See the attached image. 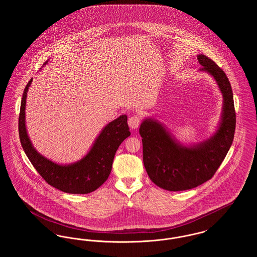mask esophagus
Masks as SVG:
<instances>
[{"instance_id":"esophagus-1","label":"esophagus","mask_w":257,"mask_h":257,"mask_svg":"<svg viewBox=\"0 0 257 257\" xmlns=\"http://www.w3.org/2000/svg\"><path fill=\"white\" fill-rule=\"evenodd\" d=\"M142 120H143V119H142V116H141V115L134 114V115H132V116L129 117L128 124H129V126H130L131 129H137V128L141 125Z\"/></svg>"}]
</instances>
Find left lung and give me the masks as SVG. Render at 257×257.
<instances>
[{
	"instance_id": "obj_1",
	"label": "left lung",
	"mask_w": 257,
	"mask_h": 257,
	"mask_svg": "<svg viewBox=\"0 0 257 257\" xmlns=\"http://www.w3.org/2000/svg\"><path fill=\"white\" fill-rule=\"evenodd\" d=\"M197 60L202 65L200 70L211 74L217 81L223 96L221 122L216 134L196 147H186L176 144L155 120L146 119L140 127L147 174L153 183L171 192L190 190L211 179L234 139L236 112L228 78L205 55H198Z\"/></svg>"
}]
</instances>
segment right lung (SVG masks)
Segmentation results:
<instances>
[{"instance_id": "1", "label": "right lung", "mask_w": 257, "mask_h": 257, "mask_svg": "<svg viewBox=\"0 0 257 257\" xmlns=\"http://www.w3.org/2000/svg\"><path fill=\"white\" fill-rule=\"evenodd\" d=\"M32 81L33 79L25 87L18 121L19 138L27 157L41 177L60 191L68 194H88L95 191L108 179L117 148L131 135L127 115H120L102 130L86 157L72 165H58L40 155L32 146L27 134L25 106Z\"/></svg>"}]
</instances>
